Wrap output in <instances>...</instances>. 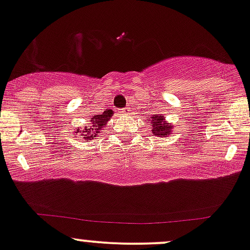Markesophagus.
<instances>
[{
	"label": "esophagus",
	"mask_w": 250,
	"mask_h": 250,
	"mask_svg": "<svg viewBox=\"0 0 250 250\" xmlns=\"http://www.w3.org/2000/svg\"><path fill=\"white\" fill-rule=\"evenodd\" d=\"M120 113H122V114H126V113H127V112H128V108H123V109H120Z\"/></svg>",
	"instance_id": "obj_1"
}]
</instances>
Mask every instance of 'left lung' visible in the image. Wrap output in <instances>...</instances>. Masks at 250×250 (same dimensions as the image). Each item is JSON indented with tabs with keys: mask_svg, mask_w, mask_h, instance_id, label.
<instances>
[{
	"mask_svg": "<svg viewBox=\"0 0 250 250\" xmlns=\"http://www.w3.org/2000/svg\"><path fill=\"white\" fill-rule=\"evenodd\" d=\"M152 126V133L156 137H167L168 135H171L173 132V126L170 123L166 122L165 115L156 114L154 117L150 118Z\"/></svg>",
	"mask_w": 250,
	"mask_h": 250,
	"instance_id": "1",
	"label": "left lung"
}]
</instances>
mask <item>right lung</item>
Instances as JSON below:
<instances>
[{
  "label": "right lung",
  "instance_id": "right-lung-1",
  "mask_svg": "<svg viewBox=\"0 0 250 250\" xmlns=\"http://www.w3.org/2000/svg\"><path fill=\"white\" fill-rule=\"evenodd\" d=\"M112 115H113V111H112V109H107V111H104V113L101 114L93 115L89 120V126H85L82 130L77 128L74 133L83 136L82 138L85 139V141H92L93 138L99 136L100 131L103 130L104 125H107V122L111 119Z\"/></svg>",
  "mask_w": 250,
  "mask_h": 250
}]
</instances>
